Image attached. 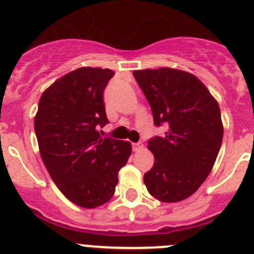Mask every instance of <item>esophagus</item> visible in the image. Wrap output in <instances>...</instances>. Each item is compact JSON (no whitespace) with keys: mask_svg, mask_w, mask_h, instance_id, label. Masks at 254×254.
<instances>
[{"mask_svg":"<svg viewBox=\"0 0 254 254\" xmlns=\"http://www.w3.org/2000/svg\"><path fill=\"white\" fill-rule=\"evenodd\" d=\"M141 148H143V144L141 143H132V150L134 151H139Z\"/></svg>","mask_w":254,"mask_h":254,"instance_id":"1","label":"esophagus"}]
</instances>
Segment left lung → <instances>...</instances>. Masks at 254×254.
Returning a JSON list of instances; mask_svg holds the SVG:
<instances>
[{
    "mask_svg": "<svg viewBox=\"0 0 254 254\" xmlns=\"http://www.w3.org/2000/svg\"><path fill=\"white\" fill-rule=\"evenodd\" d=\"M151 108L155 127H167L148 148L154 165L144 174L148 191L160 202H181L207 179L223 139L220 109L202 81L170 67L132 72Z\"/></svg>",
    "mask_w": 254,
    "mask_h": 254,
    "instance_id": "1",
    "label": "left lung"
}]
</instances>
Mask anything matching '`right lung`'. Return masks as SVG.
Returning <instances> with one entry per match:
<instances>
[{
  "label": "right lung",
  "instance_id": "right-lung-1",
  "mask_svg": "<svg viewBox=\"0 0 254 254\" xmlns=\"http://www.w3.org/2000/svg\"><path fill=\"white\" fill-rule=\"evenodd\" d=\"M114 71L80 67L44 91L35 116L42 162L61 193L82 208L103 205L115 193L130 143L103 138L109 123L103 94Z\"/></svg>",
  "mask_w": 254,
  "mask_h": 254
}]
</instances>
